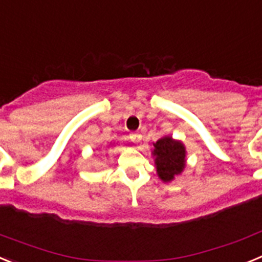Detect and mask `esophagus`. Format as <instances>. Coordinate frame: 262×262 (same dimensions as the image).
Returning a JSON list of instances; mask_svg holds the SVG:
<instances>
[{
  "label": "esophagus",
  "instance_id": "esophagus-1",
  "mask_svg": "<svg viewBox=\"0 0 262 262\" xmlns=\"http://www.w3.org/2000/svg\"><path fill=\"white\" fill-rule=\"evenodd\" d=\"M129 140L134 143H138L141 142V140H142V136H141L138 132H132V133L129 134Z\"/></svg>",
  "mask_w": 262,
  "mask_h": 262
}]
</instances>
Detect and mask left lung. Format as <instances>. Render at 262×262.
<instances>
[{
  "label": "left lung",
  "instance_id": "left-lung-1",
  "mask_svg": "<svg viewBox=\"0 0 262 262\" xmlns=\"http://www.w3.org/2000/svg\"><path fill=\"white\" fill-rule=\"evenodd\" d=\"M154 147L158 175L163 181H171L185 167V148L171 137L160 138Z\"/></svg>",
  "mask_w": 262,
  "mask_h": 262
}]
</instances>
